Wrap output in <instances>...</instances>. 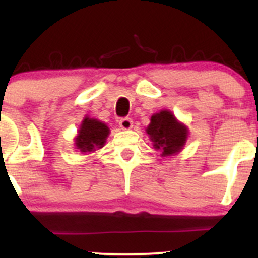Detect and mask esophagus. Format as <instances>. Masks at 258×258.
Returning a JSON list of instances; mask_svg holds the SVG:
<instances>
[{
  "label": "esophagus",
  "instance_id": "1",
  "mask_svg": "<svg viewBox=\"0 0 258 258\" xmlns=\"http://www.w3.org/2000/svg\"><path fill=\"white\" fill-rule=\"evenodd\" d=\"M132 126H134V122L128 117H124V118L119 119V127L122 130H131Z\"/></svg>",
  "mask_w": 258,
  "mask_h": 258
}]
</instances>
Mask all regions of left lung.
<instances>
[{
    "instance_id": "8db88e82",
    "label": "left lung",
    "mask_w": 258,
    "mask_h": 258,
    "mask_svg": "<svg viewBox=\"0 0 258 258\" xmlns=\"http://www.w3.org/2000/svg\"><path fill=\"white\" fill-rule=\"evenodd\" d=\"M153 147L160 150L161 156H172L179 152L186 144L188 130L178 122L173 113L168 110L155 113L146 130Z\"/></svg>"
}]
</instances>
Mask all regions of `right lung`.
<instances>
[{"label":"right lung","mask_w":258,"mask_h":258,"mask_svg":"<svg viewBox=\"0 0 258 258\" xmlns=\"http://www.w3.org/2000/svg\"><path fill=\"white\" fill-rule=\"evenodd\" d=\"M108 135L110 128L103 122L85 117L75 139V145L83 153L95 152L97 148L103 147Z\"/></svg>","instance_id":"right-lung-1"}]
</instances>
